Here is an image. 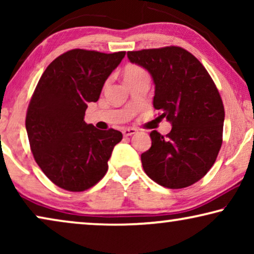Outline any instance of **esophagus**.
<instances>
[{
    "instance_id": "34e87169",
    "label": "esophagus",
    "mask_w": 254,
    "mask_h": 254,
    "mask_svg": "<svg viewBox=\"0 0 254 254\" xmlns=\"http://www.w3.org/2000/svg\"><path fill=\"white\" fill-rule=\"evenodd\" d=\"M136 131V128H125V129H123V134L125 136H131V135H134Z\"/></svg>"
}]
</instances>
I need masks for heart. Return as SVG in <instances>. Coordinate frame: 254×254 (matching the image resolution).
Returning <instances> with one entry per match:
<instances>
[{
  "label": "heart",
  "mask_w": 254,
  "mask_h": 254,
  "mask_svg": "<svg viewBox=\"0 0 254 254\" xmlns=\"http://www.w3.org/2000/svg\"><path fill=\"white\" fill-rule=\"evenodd\" d=\"M142 75H147L145 71L142 69L141 67H138L136 64H128L124 70V77L125 79H130V78H135L138 77V76Z\"/></svg>",
  "instance_id": "1"
}]
</instances>
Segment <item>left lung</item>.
I'll return each instance as SVG.
<instances>
[{
  "instance_id": "left-lung-1",
  "label": "left lung",
  "mask_w": 254,
  "mask_h": 254,
  "mask_svg": "<svg viewBox=\"0 0 254 254\" xmlns=\"http://www.w3.org/2000/svg\"><path fill=\"white\" fill-rule=\"evenodd\" d=\"M131 64L150 72L154 107L172 129L150 133L151 147L141 155L144 172L158 185L184 189L214 165L222 145L224 106L202 64L178 46L128 52Z\"/></svg>"
}]
</instances>
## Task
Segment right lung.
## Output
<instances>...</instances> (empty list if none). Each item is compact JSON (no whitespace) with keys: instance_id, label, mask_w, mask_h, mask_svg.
Returning a JSON list of instances; mask_svg holds the SVG:
<instances>
[{"instance_id":"right-lung-1","label":"right lung","mask_w":254,"mask_h":254,"mask_svg":"<svg viewBox=\"0 0 254 254\" xmlns=\"http://www.w3.org/2000/svg\"><path fill=\"white\" fill-rule=\"evenodd\" d=\"M125 54L68 51L51 62L38 82L26 112L27 136L37 164L61 189L82 192L109 169L123 134L112 128L97 129L84 116Z\"/></svg>"}]
</instances>
